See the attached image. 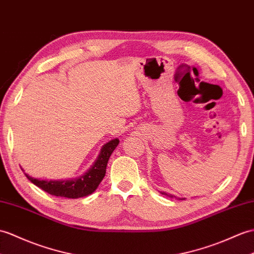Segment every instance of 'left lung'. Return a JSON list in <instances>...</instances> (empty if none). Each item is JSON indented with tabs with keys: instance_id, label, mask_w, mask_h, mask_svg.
I'll list each match as a JSON object with an SVG mask.
<instances>
[{
	"instance_id": "obj_1",
	"label": "left lung",
	"mask_w": 254,
	"mask_h": 254,
	"mask_svg": "<svg viewBox=\"0 0 254 254\" xmlns=\"http://www.w3.org/2000/svg\"><path fill=\"white\" fill-rule=\"evenodd\" d=\"M161 193H162V194H167V196H168V193H167V192H164V191H161ZM169 197H171V198H173V197H174V198H176L175 196H173V194H169ZM178 199L183 200V199H185V198H178Z\"/></svg>"
}]
</instances>
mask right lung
<instances>
[{
    "label": "right lung",
    "instance_id": "add662e5",
    "mask_svg": "<svg viewBox=\"0 0 254 254\" xmlns=\"http://www.w3.org/2000/svg\"><path fill=\"white\" fill-rule=\"evenodd\" d=\"M119 139L115 138L106 143L93 166L87 170L83 175L80 178L71 179V180H40L33 179L32 176H29L27 173V179L30 181L35 186L40 187L41 190L49 192L50 194L56 197H64L70 199H76L81 197H85L91 194L97 190L100 182L103 181L106 174V168L109 158L113 154L116 147L119 144Z\"/></svg>",
    "mask_w": 254,
    "mask_h": 254
}]
</instances>
